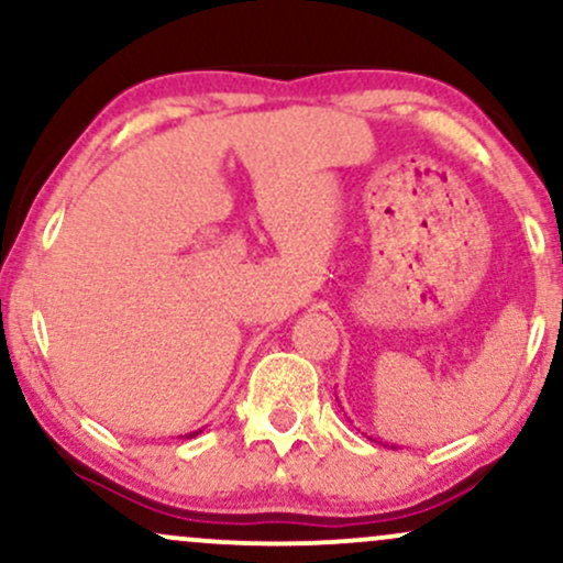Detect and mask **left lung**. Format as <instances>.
Here are the masks:
<instances>
[{
    "mask_svg": "<svg viewBox=\"0 0 563 563\" xmlns=\"http://www.w3.org/2000/svg\"><path fill=\"white\" fill-rule=\"evenodd\" d=\"M367 439H371V442H378V439H373V437H367ZM380 444H384V448H391V450H399V448H397V444H389V442H380Z\"/></svg>",
    "mask_w": 563,
    "mask_h": 563,
    "instance_id": "left-lung-1",
    "label": "left lung"
}]
</instances>
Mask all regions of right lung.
Returning a JSON list of instances; mask_svg holds the SVG:
<instances>
[{
  "instance_id": "right-lung-1",
  "label": "right lung",
  "mask_w": 563,
  "mask_h": 563,
  "mask_svg": "<svg viewBox=\"0 0 563 563\" xmlns=\"http://www.w3.org/2000/svg\"><path fill=\"white\" fill-rule=\"evenodd\" d=\"M200 431H203V429H198V431H190V434H185V439H192V437H198Z\"/></svg>"
}]
</instances>
